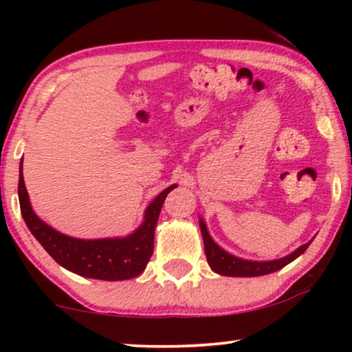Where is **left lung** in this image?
<instances>
[{
	"mask_svg": "<svg viewBox=\"0 0 352 352\" xmlns=\"http://www.w3.org/2000/svg\"><path fill=\"white\" fill-rule=\"evenodd\" d=\"M200 229L201 235H204V245H205V254L208 259V264L214 272L221 274V276H229V277H258V276H266V274L276 272L283 266H287L288 263H292L293 259H296L300 254L306 252V248L309 247V243H305L300 247L296 252H293L288 256L282 259H274V261H247V259L235 258L228 252H224L223 248H219L218 245L213 242V239L210 237L208 230L204 221H200Z\"/></svg>",
	"mask_w": 352,
	"mask_h": 352,
	"instance_id": "obj_1",
	"label": "left lung"
}]
</instances>
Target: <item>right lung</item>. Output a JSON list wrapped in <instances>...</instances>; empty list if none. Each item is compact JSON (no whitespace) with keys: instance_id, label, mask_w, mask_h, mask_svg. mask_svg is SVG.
I'll use <instances>...</instances> for the list:
<instances>
[{"instance_id":"1","label":"right lung","mask_w":352,"mask_h":352,"mask_svg":"<svg viewBox=\"0 0 352 352\" xmlns=\"http://www.w3.org/2000/svg\"><path fill=\"white\" fill-rule=\"evenodd\" d=\"M173 184L162 192L146 210V219L141 228L124 239L80 240L59 234L43 223L33 213L28 194L23 184L22 162L19 175V201L27 228L62 267L78 274V276L99 278V280H128L146 269L153 253V232L160 216L163 201L175 189Z\"/></svg>"}]
</instances>
